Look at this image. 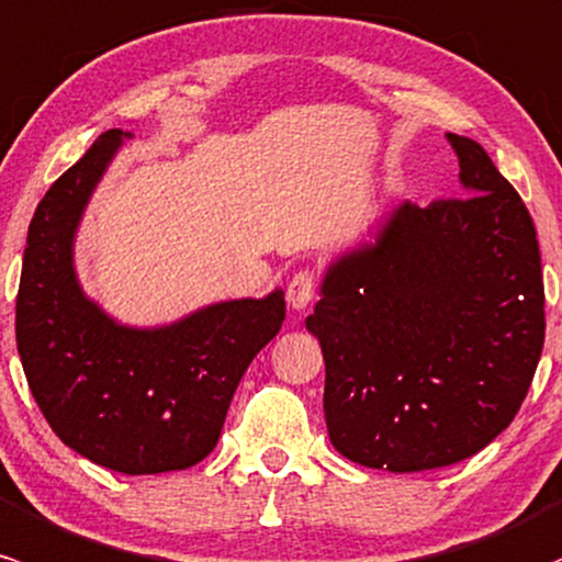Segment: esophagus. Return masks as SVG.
<instances>
[{
	"instance_id": "esophagus-1",
	"label": "esophagus",
	"mask_w": 562,
	"mask_h": 562,
	"mask_svg": "<svg viewBox=\"0 0 562 562\" xmlns=\"http://www.w3.org/2000/svg\"><path fill=\"white\" fill-rule=\"evenodd\" d=\"M314 293H317V277L312 271H299L293 274V280L288 282V304L293 310H306V306L314 301Z\"/></svg>"
}]
</instances>
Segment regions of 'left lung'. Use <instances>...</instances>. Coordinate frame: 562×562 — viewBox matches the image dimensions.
<instances>
[{
  "instance_id": "left-lung-1",
  "label": "left lung",
  "mask_w": 562,
  "mask_h": 562,
  "mask_svg": "<svg viewBox=\"0 0 562 562\" xmlns=\"http://www.w3.org/2000/svg\"><path fill=\"white\" fill-rule=\"evenodd\" d=\"M446 138L467 194L394 207L373 245L333 263L306 317L333 448L373 470L483 451L520 411L544 347L531 213L483 146Z\"/></svg>"
}]
</instances>
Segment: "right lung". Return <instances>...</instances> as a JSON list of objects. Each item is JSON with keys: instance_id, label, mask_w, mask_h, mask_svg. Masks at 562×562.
<instances>
[{"instance_id": "add662e5", "label": "right lung", "mask_w": 562, "mask_h": 562, "mask_svg": "<svg viewBox=\"0 0 562 562\" xmlns=\"http://www.w3.org/2000/svg\"><path fill=\"white\" fill-rule=\"evenodd\" d=\"M120 140L122 131L103 133L36 205L18 355L42 416L79 456L122 474L187 470L218 442L239 379L282 328L285 299L226 301L157 330L122 328L85 299L71 239Z\"/></svg>"}]
</instances>
